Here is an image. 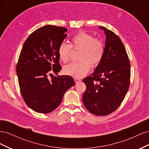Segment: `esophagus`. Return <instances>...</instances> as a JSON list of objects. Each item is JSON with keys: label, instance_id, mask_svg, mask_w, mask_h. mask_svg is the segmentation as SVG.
Masks as SVG:
<instances>
[{"label": "esophagus", "instance_id": "1", "mask_svg": "<svg viewBox=\"0 0 149 149\" xmlns=\"http://www.w3.org/2000/svg\"><path fill=\"white\" fill-rule=\"evenodd\" d=\"M74 80L75 83H78V82H79V81H81L80 79H79V78H74Z\"/></svg>", "mask_w": 149, "mask_h": 149}]
</instances>
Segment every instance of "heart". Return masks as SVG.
Segmentation results:
<instances>
[{
  "mask_svg": "<svg viewBox=\"0 0 149 149\" xmlns=\"http://www.w3.org/2000/svg\"><path fill=\"white\" fill-rule=\"evenodd\" d=\"M71 44L62 43L58 47L60 60L63 63L69 61L71 49L79 50V61L72 62L63 68V73L73 78H81L92 68L96 67L101 61L104 53V45L100 38L85 31H80L71 39Z\"/></svg>",
  "mask_w": 149,
  "mask_h": 149,
  "instance_id": "b5f03b06",
  "label": "heart"
}]
</instances>
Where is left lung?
<instances>
[{
	"mask_svg": "<svg viewBox=\"0 0 149 149\" xmlns=\"http://www.w3.org/2000/svg\"><path fill=\"white\" fill-rule=\"evenodd\" d=\"M100 29L106 35L104 53L94 73L83 79L86 89L82 99L91 113L106 116L116 111L124 100L130 85V68L120 38L104 26Z\"/></svg>",
	"mask_w": 149,
	"mask_h": 149,
	"instance_id": "1",
	"label": "left lung"
}]
</instances>
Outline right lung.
<instances>
[{"mask_svg":"<svg viewBox=\"0 0 149 149\" xmlns=\"http://www.w3.org/2000/svg\"><path fill=\"white\" fill-rule=\"evenodd\" d=\"M66 31L62 26H43L29 36L21 50L16 66L21 94L26 104L39 113L55 110L65 92L75 84L68 75L48 79L61 69L58 49Z\"/></svg>","mask_w":149,"mask_h":149,"instance_id":"add662e5","label":"right lung"}]
</instances>
